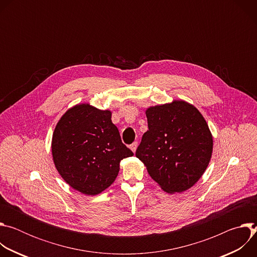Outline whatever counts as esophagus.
<instances>
[{
    "label": "esophagus",
    "instance_id": "34e87169",
    "mask_svg": "<svg viewBox=\"0 0 257 257\" xmlns=\"http://www.w3.org/2000/svg\"><path fill=\"white\" fill-rule=\"evenodd\" d=\"M137 146H138V142H133V143L130 145V149H131V151H132L133 153L136 152Z\"/></svg>",
    "mask_w": 257,
    "mask_h": 257
}]
</instances>
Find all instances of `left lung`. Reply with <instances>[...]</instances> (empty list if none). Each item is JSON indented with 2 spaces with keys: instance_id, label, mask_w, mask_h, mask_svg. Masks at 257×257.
Wrapping results in <instances>:
<instances>
[{
  "instance_id": "obj_1",
  "label": "left lung",
  "mask_w": 257,
  "mask_h": 257,
  "mask_svg": "<svg viewBox=\"0 0 257 257\" xmlns=\"http://www.w3.org/2000/svg\"><path fill=\"white\" fill-rule=\"evenodd\" d=\"M149 130L136 151L150 176L167 193L190 189L205 172L213 138L198 109L183 99L145 109Z\"/></svg>"
}]
</instances>
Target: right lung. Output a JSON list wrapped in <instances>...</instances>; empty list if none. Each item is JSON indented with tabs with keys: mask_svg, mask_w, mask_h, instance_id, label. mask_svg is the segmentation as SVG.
<instances>
[{
	"mask_svg": "<svg viewBox=\"0 0 257 257\" xmlns=\"http://www.w3.org/2000/svg\"><path fill=\"white\" fill-rule=\"evenodd\" d=\"M52 155L70 187L94 196L113 184L121 161L133 153L122 143L109 109L82 102L67 109L57 123Z\"/></svg>",
	"mask_w": 257,
	"mask_h": 257,
	"instance_id": "1",
	"label": "right lung"
}]
</instances>
